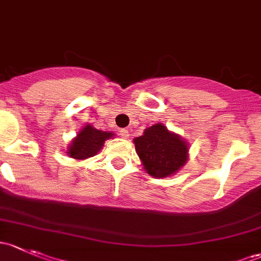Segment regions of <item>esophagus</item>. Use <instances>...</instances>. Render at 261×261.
<instances>
[{
    "mask_svg": "<svg viewBox=\"0 0 261 261\" xmlns=\"http://www.w3.org/2000/svg\"><path fill=\"white\" fill-rule=\"evenodd\" d=\"M118 133H120L121 138H123V139H127L128 138V131L126 130V128H121V130L118 131Z\"/></svg>",
    "mask_w": 261,
    "mask_h": 261,
    "instance_id": "34e87169",
    "label": "esophagus"
}]
</instances>
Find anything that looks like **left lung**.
<instances>
[{
  "mask_svg": "<svg viewBox=\"0 0 261 261\" xmlns=\"http://www.w3.org/2000/svg\"><path fill=\"white\" fill-rule=\"evenodd\" d=\"M135 150L147 174L164 178L174 174L188 159V146L178 135L168 131L162 123L152 125L136 138Z\"/></svg>",
  "mask_w": 261,
  "mask_h": 261,
  "instance_id": "8db88e82",
  "label": "left lung"
}]
</instances>
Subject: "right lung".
<instances>
[{
    "instance_id": "1",
    "label": "right lung",
    "mask_w": 261,
    "mask_h": 261,
    "mask_svg": "<svg viewBox=\"0 0 261 261\" xmlns=\"http://www.w3.org/2000/svg\"><path fill=\"white\" fill-rule=\"evenodd\" d=\"M112 136H114L112 133L97 130L93 126L87 125L68 147V155L78 160L94 156L103 146L105 141Z\"/></svg>"
}]
</instances>
